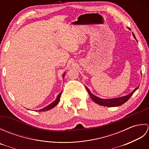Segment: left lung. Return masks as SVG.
<instances>
[{
  "label": "left lung",
  "mask_w": 149,
  "mask_h": 149,
  "mask_svg": "<svg viewBox=\"0 0 149 149\" xmlns=\"http://www.w3.org/2000/svg\"><path fill=\"white\" fill-rule=\"evenodd\" d=\"M133 36L134 37V38H136L134 34H133ZM86 88L88 93H89V95H90L91 99H92L95 103L99 104V105L106 106V107H116V106H121L123 104H124L125 102H127V101L129 99H130V97L132 95V94L134 93V91L138 89V87L135 88V89L132 91L131 93H129V95H127L124 96V97H119V98H115V99H100V98L97 97V96L94 95L93 94L91 93L90 92V90L88 89L87 87H86Z\"/></svg>",
  "instance_id": "8db88e82"
}]
</instances>
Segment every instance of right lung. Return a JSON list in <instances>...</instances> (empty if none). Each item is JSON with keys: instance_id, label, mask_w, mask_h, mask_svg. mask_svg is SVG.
Returning a JSON list of instances; mask_svg holds the SVG:
<instances>
[{"instance_id": "obj_1", "label": "right lung", "mask_w": 149, "mask_h": 149, "mask_svg": "<svg viewBox=\"0 0 149 149\" xmlns=\"http://www.w3.org/2000/svg\"><path fill=\"white\" fill-rule=\"evenodd\" d=\"M64 75H65V74H64ZM64 75H63V76H64ZM61 93H62V91L58 95V97H57V98H56V99L54 101V102H53L52 103L49 104V105L47 106V107H44V108L39 110V111H45L50 110V109H52L53 107H54L57 105V104H58V102H59V99H60V97H61Z\"/></svg>"}]
</instances>
